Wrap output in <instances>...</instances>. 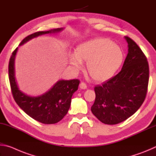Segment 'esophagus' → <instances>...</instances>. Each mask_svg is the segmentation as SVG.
Masks as SVG:
<instances>
[{"instance_id":"1","label":"esophagus","mask_w":156,"mask_h":156,"mask_svg":"<svg viewBox=\"0 0 156 156\" xmlns=\"http://www.w3.org/2000/svg\"><path fill=\"white\" fill-rule=\"evenodd\" d=\"M87 87V84L84 83H80V88L81 89H86Z\"/></svg>"}]
</instances>
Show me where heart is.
Returning a JSON list of instances; mask_svg holds the SVG:
<instances>
[{
	"mask_svg": "<svg viewBox=\"0 0 156 156\" xmlns=\"http://www.w3.org/2000/svg\"><path fill=\"white\" fill-rule=\"evenodd\" d=\"M69 62L76 72L87 62V72L96 81L107 80L122 65L124 53L121 47L109 38H98L79 44L76 53H70Z\"/></svg>",
	"mask_w": 156,
	"mask_h": 156,
	"instance_id": "b5f03b06",
	"label": "heart"
}]
</instances>
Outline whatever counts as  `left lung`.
<instances>
[{
  "label": "left lung",
  "instance_id": "8db88e82",
  "mask_svg": "<svg viewBox=\"0 0 156 156\" xmlns=\"http://www.w3.org/2000/svg\"><path fill=\"white\" fill-rule=\"evenodd\" d=\"M128 54L122 69L101 85L95 87L91 112L100 122L116 125L138 110L146 97L149 69L147 59L135 42L127 36Z\"/></svg>",
  "mask_w": 156,
  "mask_h": 156
}]
</instances>
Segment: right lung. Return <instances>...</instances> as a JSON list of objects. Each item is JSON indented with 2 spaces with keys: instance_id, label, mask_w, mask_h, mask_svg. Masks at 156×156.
Here are the masks:
<instances>
[{
  "instance_id": "add662e5",
  "label": "right lung",
  "mask_w": 156,
  "mask_h": 156,
  "mask_svg": "<svg viewBox=\"0 0 156 156\" xmlns=\"http://www.w3.org/2000/svg\"><path fill=\"white\" fill-rule=\"evenodd\" d=\"M64 28L53 29L49 31H38L25 38L20 43L23 45L34 38L44 34H57ZM18 47L10 58L9 79L16 102L22 110L33 119L43 124H55L61 120L69 109L72 97L78 90L80 83L78 79L60 80L45 93L38 96H31L20 90L15 76V58Z\"/></svg>"
}]
</instances>
